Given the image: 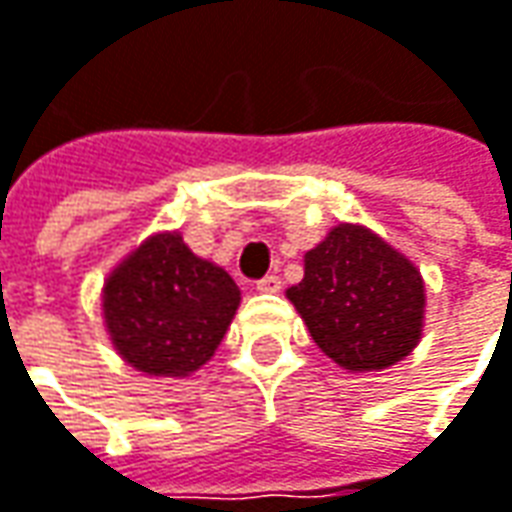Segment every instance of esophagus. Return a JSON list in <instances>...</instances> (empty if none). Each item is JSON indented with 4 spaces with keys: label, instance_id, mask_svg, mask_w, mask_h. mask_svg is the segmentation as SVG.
<instances>
[{
    "label": "esophagus",
    "instance_id": "1",
    "mask_svg": "<svg viewBox=\"0 0 512 512\" xmlns=\"http://www.w3.org/2000/svg\"><path fill=\"white\" fill-rule=\"evenodd\" d=\"M256 290H259V293H279V290H282V279L273 276V273H267V276H262V279L256 282Z\"/></svg>",
    "mask_w": 512,
    "mask_h": 512
}]
</instances>
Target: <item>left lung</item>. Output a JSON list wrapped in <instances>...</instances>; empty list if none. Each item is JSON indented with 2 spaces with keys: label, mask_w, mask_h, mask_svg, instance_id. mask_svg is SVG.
Segmentation results:
<instances>
[{
  "label": "left lung",
  "mask_w": 512,
  "mask_h": 512,
  "mask_svg": "<svg viewBox=\"0 0 512 512\" xmlns=\"http://www.w3.org/2000/svg\"><path fill=\"white\" fill-rule=\"evenodd\" d=\"M313 342L344 370H384L422 339L419 270L359 225H339L307 250L305 279L287 290Z\"/></svg>",
  "instance_id": "8db88e82"
}]
</instances>
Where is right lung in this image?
<instances>
[{
  "label": "right lung",
  "instance_id": "right-lung-1",
  "mask_svg": "<svg viewBox=\"0 0 512 512\" xmlns=\"http://www.w3.org/2000/svg\"><path fill=\"white\" fill-rule=\"evenodd\" d=\"M102 307L125 362L153 376H187L225 339L239 287L193 256L179 233H159L110 273Z\"/></svg>",
  "mask_w": 512,
  "mask_h": 512
}]
</instances>
